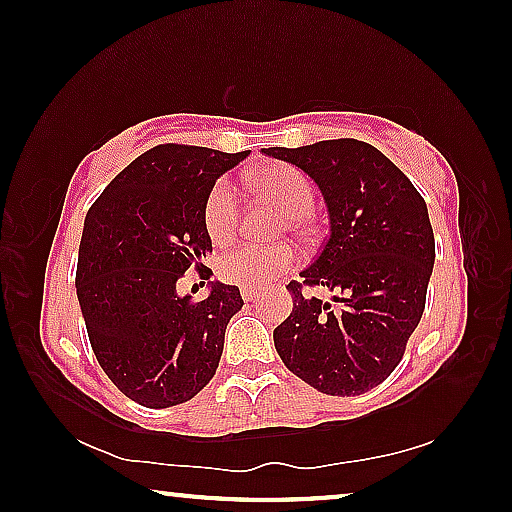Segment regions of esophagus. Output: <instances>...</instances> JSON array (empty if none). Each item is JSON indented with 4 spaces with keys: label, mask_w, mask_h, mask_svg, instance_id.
Returning <instances> with one entry per match:
<instances>
[{
    "label": "esophagus",
    "mask_w": 512,
    "mask_h": 512,
    "mask_svg": "<svg viewBox=\"0 0 512 512\" xmlns=\"http://www.w3.org/2000/svg\"><path fill=\"white\" fill-rule=\"evenodd\" d=\"M241 296H244L246 302H250V300L259 298V291L257 289H250V287H244V289H241Z\"/></svg>",
    "instance_id": "obj_1"
}]
</instances>
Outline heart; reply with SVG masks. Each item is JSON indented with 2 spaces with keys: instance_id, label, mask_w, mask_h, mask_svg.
Segmentation results:
<instances>
[{
  "instance_id": "b5f03b06",
  "label": "heart",
  "mask_w": 512,
  "mask_h": 512,
  "mask_svg": "<svg viewBox=\"0 0 512 512\" xmlns=\"http://www.w3.org/2000/svg\"><path fill=\"white\" fill-rule=\"evenodd\" d=\"M253 185L257 194L273 203L291 225H300L314 210L316 189L305 173L273 164V167L257 173ZM203 225L214 244H230L237 237L241 225V196L230 178H219L210 187L203 203ZM300 255L291 246H239L219 257L221 280L237 284V287L259 289L280 280L298 266Z\"/></svg>"
}]
</instances>
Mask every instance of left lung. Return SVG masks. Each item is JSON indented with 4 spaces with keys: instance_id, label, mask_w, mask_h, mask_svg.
<instances>
[{
    "instance_id": "left-lung-1",
    "label": "left lung",
    "mask_w": 512,
    "mask_h": 512,
    "mask_svg": "<svg viewBox=\"0 0 512 512\" xmlns=\"http://www.w3.org/2000/svg\"><path fill=\"white\" fill-rule=\"evenodd\" d=\"M264 153L305 171L329 214L323 248L302 282L287 284L293 311L275 327V350L320 393H368L397 368L422 318L436 259L427 203L384 153L350 137ZM302 286L334 290L337 305Z\"/></svg>"
}]
</instances>
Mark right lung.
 I'll return each instance as SVG.
<instances>
[{"label": "right lung", "mask_w": 512, "mask_h": 512, "mask_svg": "<svg viewBox=\"0 0 512 512\" xmlns=\"http://www.w3.org/2000/svg\"><path fill=\"white\" fill-rule=\"evenodd\" d=\"M248 151L160 144L135 158L88 210L76 266V296L99 366L146 409L192 400L219 368L225 327L244 307L230 284L203 300L178 296V280L203 262L212 239L203 203Z\"/></svg>", "instance_id": "1"}]
</instances>
